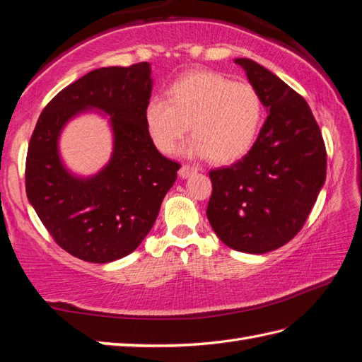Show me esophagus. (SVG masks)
I'll return each instance as SVG.
<instances>
[{"mask_svg": "<svg viewBox=\"0 0 362 362\" xmlns=\"http://www.w3.org/2000/svg\"><path fill=\"white\" fill-rule=\"evenodd\" d=\"M194 172H197V168H195L194 165H190V164H182L178 173H180L181 178H187V176H189V175H192Z\"/></svg>", "mask_w": 362, "mask_h": 362, "instance_id": "1", "label": "esophagus"}]
</instances>
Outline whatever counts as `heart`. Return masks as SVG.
Returning a JSON list of instances; mask_svg holds the SVG:
<instances>
[{"instance_id": "b5f03b06", "label": "heart", "mask_w": 362, "mask_h": 362, "mask_svg": "<svg viewBox=\"0 0 362 362\" xmlns=\"http://www.w3.org/2000/svg\"><path fill=\"white\" fill-rule=\"evenodd\" d=\"M144 119L160 153H172L189 125L194 138L187 142V153L230 164L252 147L263 103L251 83L232 82L215 71H192L168 86L167 102L150 99Z\"/></svg>"}]
</instances>
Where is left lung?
I'll return each instance as SVG.
<instances>
[{"mask_svg": "<svg viewBox=\"0 0 362 362\" xmlns=\"http://www.w3.org/2000/svg\"><path fill=\"white\" fill-rule=\"evenodd\" d=\"M235 63L269 115L247 155L209 172L212 195L206 215L226 246L264 254L286 245L303 228L325 182L327 150L300 94L259 63Z\"/></svg>", "mask_w": 362, "mask_h": 362, "instance_id": "8db88e82", "label": "left lung"}]
</instances>
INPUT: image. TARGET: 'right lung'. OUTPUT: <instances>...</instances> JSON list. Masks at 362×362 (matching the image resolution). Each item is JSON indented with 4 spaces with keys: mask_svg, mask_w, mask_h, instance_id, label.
<instances>
[{
    "mask_svg": "<svg viewBox=\"0 0 362 362\" xmlns=\"http://www.w3.org/2000/svg\"><path fill=\"white\" fill-rule=\"evenodd\" d=\"M150 71L141 62L88 72L47 103L30 136L28 198L54 242L80 260L108 263L133 252L153 228L181 167L159 153L147 132ZM85 107L112 116L115 151L99 175L78 180L61 165L57 139Z\"/></svg>",
    "mask_w": 362,
    "mask_h": 362,
    "instance_id": "1",
    "label": "right lung"
}]
</instances>
